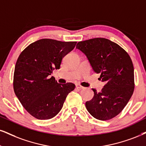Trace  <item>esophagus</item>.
Returning a JSON list of instances; mask_svg holds the SVG:
<instances>
[{
	"instance_id": "34e87169",
	"label": "esophagus",
	"mask_w": 146,
	"mask_h": 146,
	"mask_svg": "<svg viewBox=\"0 0 146 146\" xmlns=\"http://www.w3.org/2000/svg\"><path fill=\"white\" fill-rule=\"evenodd\" d=\"M76 87L78 88V89H85V88H84V87H82V86L80 85V84H76Z\"/></svg>"
}]
</instances>
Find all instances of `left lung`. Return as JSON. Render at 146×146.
Here are the masks:
<instances>
[{"label": "left lung", "instance_id": "8db88e82", "mask_svg": "<svg viewBox=\"0 0 146 146\" xmlns=\"http://www.w3.org/2000/svg\"><path fill=\"white\" fill-rule=\"evenodd\" d=\"M76 48L87 57L93 70L106 83L101 92L92 89L94 96L85 106L96 119L107 120L124 109L133 93L134 68L129 54L116 43L95 38L78 42Z\"/></svg>", "mask_w": 146, "mask_h": 146}]
</instances>
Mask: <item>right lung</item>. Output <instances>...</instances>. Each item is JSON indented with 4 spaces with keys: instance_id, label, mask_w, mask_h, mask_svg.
<instances>
[{
    "instance_id": "add662e5",
    "label": "right lung",
    "mask_w": 146,
    "mask_h": 146,
    "mask_svg": "<svg viewBox=\"0 0 146 146\" xmlns=\"http://www.w3.org/2000/svg\"><path fill=\"white\" fill-rule=\"evenodd\" d=\"M76 42H62L43 38L30 44L16 62L13 89L29 114L39 120H48L59 112L74 84H59L50 76L59 69L65 55L72 51Z\"/></svg>"
}]
</instances>
